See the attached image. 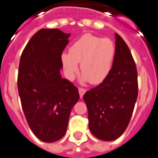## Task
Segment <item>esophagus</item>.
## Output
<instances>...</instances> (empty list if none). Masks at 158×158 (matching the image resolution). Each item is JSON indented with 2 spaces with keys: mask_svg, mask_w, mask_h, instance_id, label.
I'll use <instances>...</instances> for the list:
<instances>
[{
  "mask_svg": "<svg viewBox=\"0 0 158 158\" xmlns=\"http://www.w3.org/2000/svg\"><path fill=\"white\" fill-rule=\"evenodd\" d=\"M79 94H80V97L81 98H82L83 95L85 94V91H86V90L85 89H84V88H79Z\"/></svg>",
  "mask_w": 158,
  "mask_h": 158,
  "instance_id": "34e87169",
  "label": "esophagus"
}]
</instances>
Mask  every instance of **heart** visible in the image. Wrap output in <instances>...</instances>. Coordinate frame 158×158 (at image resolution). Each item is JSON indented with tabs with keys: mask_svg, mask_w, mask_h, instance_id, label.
<instances>
[{
	"mask_svg": "<svg viewBox=\"0 0 158 158\" xmlns=\"http://www.w3.org/2000/svg\"><path fill=\"white\" fill-rule=\"evenodd\" d=\"M115 56V45L107 38H101L91 34H85L76 40L69 52L61 55V61L67 76L72 79L78 71L83 74L81 81H90L92 84H100L110 74Z\"/></svg>",
	"mask_w": 158,
	"mask_h": 158,
	"instance_id": "heart-1",
	"label": "heart"
}]
</instances>
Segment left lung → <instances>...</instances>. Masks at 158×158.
I'll list each match as a JSON object with an SVG mask.
<instances>
[{"mask_svg": "<svg viewBox=\"0 0 158 158\" xmlns=\"http://www.w3.org/2000/svg\"><path fill=\"white\" fill-rule=\"evenodd\" d=\"M115 35V56L110 74L85 93L89 129L97 139L113 141L129 125L138 97V73L128 45Z\"/></svg>", "mask_w": 158, "mask_h": 158, "instance_id": "1", "label": "left lung"}]
</instances>
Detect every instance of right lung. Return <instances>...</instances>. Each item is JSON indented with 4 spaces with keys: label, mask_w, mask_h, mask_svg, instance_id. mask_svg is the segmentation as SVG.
Returning a JSON list of instances; mask_svg holds the SVG:
<instances>
[{
    "label": "right lung",
    "mask_w": 158,
    "mask_h": 158,
    "mask_svg": "<svg viewBox=\"0 0 158 158\" xmlns=\"http://www.w3.org/2000/svg\"><path fill=\"white\" fill-rule=\"evenodd\" d=\"M69 37L58 29H40L19 61L17 84L23 111L33 133L45 143L65 135L71 110L80 98L77 88L60 74Z\"/></svg>",
    "instance_id": "right-lung-1"
}]
</instances>
